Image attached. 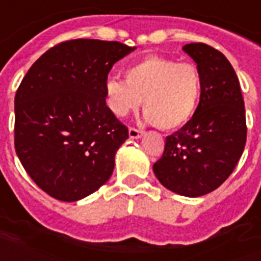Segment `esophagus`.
<instances>
[{
    "instance_id": "esophagus-1",
    "label": "esophagus",
    "mask_w": 261,
    "mask_h": 261,
    "mask_svg": "<svg viewBox=\"0 0 261 261\" xmlns=\"http://www.w3.org/2000/svg\"><path fill=\"white\" fill-rule=\"evenodd\" d=\"M143 130H140V129L136 128H129V138L130 139H139L143 136Z\"/></svg>"
}]
</instances>
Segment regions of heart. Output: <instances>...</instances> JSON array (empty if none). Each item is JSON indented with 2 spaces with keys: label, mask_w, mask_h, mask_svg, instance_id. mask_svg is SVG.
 <instances>
[{
  "label": "heart",
  "mask_w": 261,
  "mask_h": 261,
  "mask_svg": "<svg viewBox=\"0 0 261 261\" xmlns=\"http://www.w3.org/2000/svg\"><path fill=\"white\" fill-rule=\"evenodd\" d=\"M106 100L114 115L123 118L143 100L146 119L164 130L184 126L195 115L201 96V75L191 62L150 55L125 70V81L106 82Z\"/></svg>",
  "instance_id": "heart-1"
}]
</instances>
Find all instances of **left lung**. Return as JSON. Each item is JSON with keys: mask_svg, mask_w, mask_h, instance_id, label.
Returning a JSON list of instances; mask_svg holds the SVG:
<instances>
[{"mask_svg": "<svg viewBox=\"0 0 261 261\" xmlns=\"http://www.w3.org/2000/svg\"><path fill=\"white\" fill-rule=\"evenodd\" d=\"M182 48L200 70V101L191 121L165 138L153 171L167 189L199 197L216 191L235 170L248 128L241 85L225 55L204 43Z\"/></svg>", "mask_w": 261, "mask_h": 261, "instance_id": "obj_1", "label": "left lung"}]
</instances>
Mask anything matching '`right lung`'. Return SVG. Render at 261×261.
<instances>
[{
    "label": "right lung",
    "mask_w": 261,
    "mask_h": 261,
    "mask_svg": "<svg viewBox=\"0 0 261 261\" xmlns=\"http://www.w3.org/2000/svg\"><path fill=\"white\" fill-rule=\"evenodd\" d=\"M135 47L76 39L45 51L15 96V150L34 184L76 201L111 176L128 128L106 104L112 65Z\"/></svg>",
    "instance_id": "right-lung-1"
}]
</instances>
